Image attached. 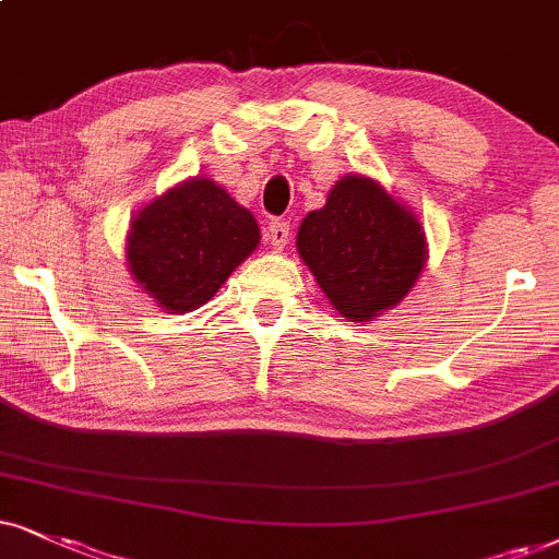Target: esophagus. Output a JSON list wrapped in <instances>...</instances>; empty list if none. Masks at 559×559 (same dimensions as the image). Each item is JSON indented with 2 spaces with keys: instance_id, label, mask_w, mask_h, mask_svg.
Instances as JSON below:
<instances>
[{
  "instance_id": "esophagus-1",
  "label": "esophagus",
  "mask_w": 559,
  "mask_h": 559,
  "mask_svg": "<svg viewBox=\"0 0 559 559\" xmlns=\"http://www.w3.org/2000/svg\"><path fill=\"white\" fill-rule=\"evenodd\" d=\"M288 235H292V229H288L286 222H271L265 229V242L273 247V250H284L288 245Z\"/></svg>"
}]
</instances>
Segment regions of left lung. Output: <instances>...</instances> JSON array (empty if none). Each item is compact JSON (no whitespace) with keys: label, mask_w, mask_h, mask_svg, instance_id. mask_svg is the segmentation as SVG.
<instances>
[{"label":"left lung","mask_w":559,"mask_h":559,"mask_svg":"<svg viewBox=\"0 0 559 559\" xmlns=\"http://www.w3.org/2000/svg\"><path fill=\"white\" fill-rule=\"evenodd\" d=\"M296 252L348 322L377 320L418 284L428 260L418 214L369 175H343L309 211Z\"/></svg>","instance_id":"8db88e82"}]
</instances>
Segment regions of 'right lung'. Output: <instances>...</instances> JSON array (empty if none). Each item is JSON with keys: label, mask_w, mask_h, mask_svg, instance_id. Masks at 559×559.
I'll return each mask as SVG.
<instances>
[{"label": "right lung", "mask_w": 559, "mask_h": 559, "mask_svg": "<svg viewBox=\"0 0 559 559\" xmlns=\"http://www.w3.org/2000/svg\"><path fill=\"white\" fill-rule=\"evenodd\" d=\"M258 245L250 211L211 178H190L133 214L126 265L162 312L186 314L214 299Z\"/></svg>", "instance_id": "obj_1"}]
</instances>
